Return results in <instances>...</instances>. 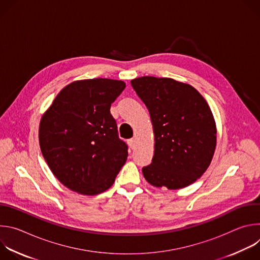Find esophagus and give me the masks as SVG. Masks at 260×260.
<instances>
[{
  "mask_svg": "<svg viewBox=\"0 0 260 260\" xmlns=\"http://www.w3.org/2000/svg\"><path fill=\"white\" fill-rule=\"evenodd\" d=\"M127 144H128V146L132 148V149H134V148H135V139H134V138L128 139V140H127Z\"/></svg>",
  "mask_w": 260,
  "mask_h": 260,
  "instance_id": "esophagus-1",
  "label": "esophagus"
}]
</instances>
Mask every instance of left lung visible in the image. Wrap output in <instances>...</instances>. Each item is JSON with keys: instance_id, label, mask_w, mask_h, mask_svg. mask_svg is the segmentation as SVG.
<instances>
[{"instance_id": "8db88e82", "label": "left lung", "mask_w": 260, "mask_h": 260, "mask_svg": "<svg viewBox=\"0 0 260 260\" xmlns=\"http://www.w3.org/2000/svg\"><path fill=\"white\" fill-rule=\"evenodd\" d=\"M150 112L155 136L152 161L142 169L153 186L180 189L197 181L211 164L216 124L206 100L191 85L145 76L131 81Z\"/></svg>"}]
</instances>
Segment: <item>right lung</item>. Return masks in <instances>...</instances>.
I'll use <instances>...</instances> for the list:
<instances>
[{
	"label": "right lung",
	"mask_w": 260,
	"mask_h": 260,
	"mask_svg": "<svg viewBox=\"0 0 260 260\" xmlns=\"http://www.w3.org/2000/svg\"><path fill=\"white\" fill-rule=\"evenodd\" d=\"M120 80L75 81L43 115L40 148L53 175L69 189L94 196L112 186L128 147L118 136L110 107L123 91Z\"/></svg>",
	"instance_id": "obj_1"
}]
</instances>
